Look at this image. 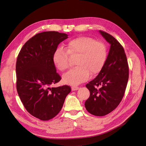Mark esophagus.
Here are the masks:
<instances>
[{
	"mask_svg": "<svg viewBox=\"0 0 146 146\" xmlns=\"http://www.w3.org/2000/svg\"><path fill=\"white\" fill-rule=\"evenodd\" d=\"M79 87L78 86H74L72 87V90H77L78 89H79Z\"/></svg>",
	"mask_w": 146,
	"mask_h": 146,
	"instance_id": "34e87169",
	"label": "esophagus"
}]
</instances>
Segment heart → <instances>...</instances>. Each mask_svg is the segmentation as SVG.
<instances>
[{
    "label": "heart",
    "instance_id": "obj_1",
    "mask_svg": "<svg viewBox=\"0 0 146 146\" xmlns=\"http://www.w3.org/2000/svg\"><path fill=\"white\" fill-rule=\"evenodd\" d=\"M69 56H78L77 66L64 74L63 80L66 84L76 85L88 80L90 74L95 76L100 72L106 60L107 49L103 42L91 37L82 36L72 39L68 42L66 50L58 47L53 53V63L60 71H64L69 68Z\"/></svg>",
    "mask_w": 146,
    "mask_h": 146
}]
</instances>
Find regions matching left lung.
<instances>
[{
  "label": "left lung",
  "mask_w": 146,
  "mask_h": 146,
  "mask_svg": "<svg viewBox=\"0 0 146 146\" xmlns=\"http://www.w3.org/2000/svg\"><path fill=\"white\" fill-rule=\"evenodd\" d=\"M99 32L110 47L102 70L86 85L90 96L84 106L90 113L104 116L121 102L128 82L129 66L122 45L110 34L101 30Z\"/></svg>",
  "instance_id": "8db88e82"
}]
</instances>
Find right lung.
I'll return each instance as SVG.
<instances>
[{"label": "right lung", "mask_w": 146, "mask_h": 146, "mask_svg": "<svg viewBox=\"0 0 146 146\" xmlns=\"http://www.w3.org/2000/svg\"><path fill=\"white\" fill-rule=\"evenodd\" d=\"M66 34L46 31L37 34L25 43L16 62V87L25 108L33 116L47 121L61 110L71 87L51 86L60 82L52 61L58 45Z\"/></svg>", "instance_id": "1"}]
</instances>
